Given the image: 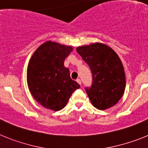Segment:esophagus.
Returning <instances> with one entry per match:
<instances>
[{
  "instance_id": "esophagus-1",
  "label": "esophagus",
  "mask_w": 148,
  "mask_h": 148,
  "mask_svg": "<svg viewBox=\"0 0 148 148\" xmlns=\"http://www.w3.org/2000/svg\"><path fill=\"white\" fill-rule=\"evenodd\" d=\"M76 82H78V83L80 85H81V84H82V81H81L80 78H78V79H76Z\"/></svg>"
}]
</instances>
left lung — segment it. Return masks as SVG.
<instances>
[{
  "mask_svg": "<svg viewBox=\"0 0 148 148\" xmlns=\"http://www.w3.org/2000/svg\"><path fill=\"white\" fill-rule=\"evenodd\" d=\"M76 51L92 73V85L85 90L92 105L99 110L114 106L122 97L126 82L119 56L109 47L99 43L79 47Z\"/></svg>",
  "mask_w": 148,
  "mask_h": 148,
  "instance_id": "left-lung-1",
  "label": "left lung"
}]
</instances>
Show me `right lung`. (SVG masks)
Listing matches in <instances>:
<instances>
[{
    "instance_id": "obj_1",
    "label": "right lung",
    "mask_w": 148,
    "mask_h": 148,
    "mask_svg": "<svg viewBox=\"0 0 148 148\" xmlns=\"http://www.w3.org/2000/svg\"><path fill=\"white\" fill-rule=\"evenodd\" d=\"M72 47L52 41L38 48L29 62L27 84L34 99L44 108L58 111L64 108L72 93L80 87L64 65Z\"/></svg>"
}]
</instances>
